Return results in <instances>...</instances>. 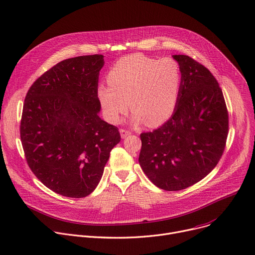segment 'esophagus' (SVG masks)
<instances>
[{
  "mask_svg": "<svg viewBox=\"0 0 255 255\" xmlns=\"http://www.w3.org/2000/svg\"><path fill=\"white\" fill-rule=\"evenodd\" d=\"M120 133H121V137L122 138H125V137H127L128 135H130L131 134V132L129 131V130H126V129H120Z\"/></svg>",
  "mask_w": 255,
  "mask_h": 255,
  "instance_id": "esophagus-1",
  "label": "esophagus"
}]
</instances>
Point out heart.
I'll list each match as a JSON object with an SVG mask.
<instances>
[{"mask_svg":"<svg viewBox=\"0 0 255 255\" xmlns=\"http://www.w3.org/2000/svg\"><path fill=\"white\" fill-rule=\"evenodd\" d=\"M107 81L109 85L98 86L97 95L110 121L119 122L130 105L133 123L144 121L156 127L168 121L177 107L182 73L172 58L134 54L116 63Z\"/></svg>","mask_w":255,"mask_h":255,"instance_id":"b5f03b06","label":"heart"}]
</instances>
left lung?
Wrapping results in <instances>:
<instances>
[{
  "label": "left lung",
  "instance_id": "obj_1",
  "mask_svg": "<svg viewBox=\"0 0 255 255\" xmlns=\"http://www.w3.org/2000/svg\"><path fill=\"white\" fill-rule=\"evenodd\" d=\"M182 81L172 117L140 134L139 164L160 189L178 191L202 180L225 150L229 116L223 91L207 68L186 55H174Z\"/></svg>",
  "mask_w": 255,
  "mask_h": 255
}]
</instances>
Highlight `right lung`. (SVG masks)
Instances as JSON below:
<instances>
[{"label": "right lung", "instance_id": "obj_1", "mask_svg": "<svg viewBox=\"0 0 255 255\" xmlns=\"http://www.w3.org/2000/svg\"><path fill=\"white\" fill-rule=\"evenodd\" d=\"M104 64L103 55L66 59L38 77L24 100L20 138L27 164L44 186L66 197L97 188L121 140L118 128L99 116Z\"/></svg>", "mask_w": 255, "mask_h": 255}]
</instances>
